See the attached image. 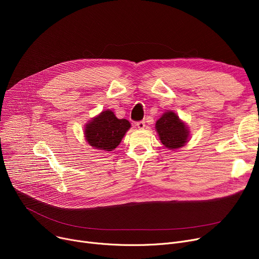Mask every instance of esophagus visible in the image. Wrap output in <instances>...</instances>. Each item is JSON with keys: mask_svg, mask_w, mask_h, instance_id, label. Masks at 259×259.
I'll return each mask as SVG.
<instances>
[{"mask_svg": "<svg viewBox=\"0 0 259 259\" xmlns=\"http://www.w3.org/2000/svg\"><path fill=\"white\" fill-rule=\"evenodd\" d=\"M137 127L139 129H144L146 127V124H145V120H142V121H138L137 122Z\"/></svg>", "mask_w": 259, "mask_h": 259, "instance_id": "obj_1", "label": "esophagus"}]
</instances>
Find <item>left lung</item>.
Returning a JSON list of instances; mask_svg holds the SVG:
<instances>
[{
	"mask_svg": "<svg viewBox=\"0 0 259 259\" xmlns=\"http://www.w3.org/2000/svg\"><path fill=\"white\" fill-rule=\"evenodd\" d=\"M155 130L158 138L169 150L183 148L190 139V130L186 122L174 111H166L156 120Z\"/></svg>",
	"mask_w": 259,
	"mask_h": 259,
	"instance_id": "8db88e82",
	"label": "left lung"
}]
</instances>
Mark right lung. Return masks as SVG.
Here are the masks:
<instances>
[{
    "label": "right lung",
    "mask_w": 259,
    "mask_h": 259,
    "mask_svg": "<svg viewBox=\"0 0 259 259\" xmlns=\"http://www.w3.org/2000/svg\"><path fill=\"white\" fill-rule=\"evenodd\" d=\"M131 124L126 118H117L113 111H102L85 125L86 142L98 150L110 152L120 144Z\"/></svg>",
    "instance_id": "right-lung-1"
}]
</instances>
